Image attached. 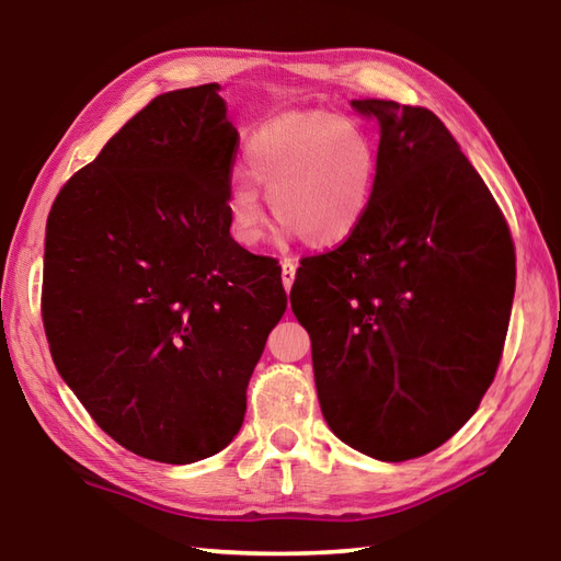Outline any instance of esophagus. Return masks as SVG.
Wrapping results in <instances>:
<instances>
[{
  "label": "esophagus",
  "instance_id": "34e87169",
  "mask_svg": "<svg viewBox=\"0 0 561 561\" xmlns=\"http://www.w3.org/2000/svg\"><path fill=\"white\" fill-rule=\"evenodd\" d=\"M296 279V262L294 260H282V284L284 289H291V284Z\"/></svg>",
  "mask_w": 561,
  "mask_h": 561
}]
</instances>
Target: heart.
<instances>
[{
  "label": "heart",
  "instance_id": "1",
  "mask_svg": "<svg viewBox=\"0 0 561 561\" xmlns=\"http://www.w3.org/2000/svg\"><path fill=\"white\" fill-rule=\"evenodd\" d=\"M243 170L270 199L279 236H301L309 248H335L365 221L379 152L367 126L353 116L291 112L248 138ZM249 183L243 178L230 182L226 221L238 245L257 248L270 221L256 185Z\"/></svg>",
  "mask_w": 561,
  "mask_h": 561
}]
</instances>
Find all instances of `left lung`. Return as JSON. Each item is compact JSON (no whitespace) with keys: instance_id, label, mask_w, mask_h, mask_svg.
<instances>
[{"instance_id":"1","label":"left lung","mask_w":561,"mask_h":561,"mask_svg":"<svg viewBox=\"0 0 561 561\" xmlns=\"http://www.w3.org/2000/svg\"><path fill=\"white\" fill-rule=\"evenodd\" d=\"M353 106L379 124L375 196L353 238L304 262L289 299L311 335L328 427L362 455L403 462L449 440L491 387L515 252L440 118L389 99Z\"/></svg>"}]
</instances>
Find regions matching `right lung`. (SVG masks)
<instances>
[{
  "instance_id": "add662e5",
  "label": "right lung",
  "mask_w": 561,
  "mask_h": 561,
  "mask_svg": "<svg viewBox=\"0 0 561 561\" xmlns=\"http://www.w3.org/2000/svg\"><path fill=\"white\" fill-rule=\"evenodd\" d=\"M221 87L152 99L53 202L43 325L62 381L130 453L192 465L233 440L267 335L277 262L230 238L238 130Z\"/></svg>"
}]
</instances>
